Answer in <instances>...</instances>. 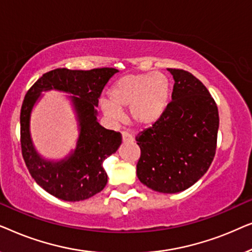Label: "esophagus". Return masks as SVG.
I'll list each match as a JSON object with an SVG mask.
<instances>
[{
  "mask_svg": "<svg viewBox=\"0 0 252 252\" xmlns=\"http://www.w3.org/2000/svg\"><path fill=\"white\" fill-rule=\"evenodd\" d=\"M122 135H123V141H124V142H133V141H134V137L130 135L129 133L123 132Z\"/></svg>",
  "mask_w": 252,
  "mask_h": 252,
  "instance_id": "esophagus-1",
  "label": "esophagus"
}]
</instances>
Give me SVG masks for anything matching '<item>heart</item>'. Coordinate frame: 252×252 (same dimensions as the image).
I'll use <instances>...</instances> for the list:
<instances>
[{
	"instance_id": "1",
	"label": "heart",
	"mask_w": 252,
	"mask_h": 252,
	"mask_svg": "<svg viewBox=\"0 0 252 252\" xmlns=\"http://www.w3.org/2000/svg\"><path fill=\"white\" fill-rule=\"evenodd\" d=\"M171 95L170 80L159 72L126 74L113 82L99 102L102 112L112 120L122 119L120 110L129 108V116L137 125L151 126L167 108Z\"/></svg>"
}]
</instances>
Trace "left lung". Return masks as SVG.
<instances>
[{"label":"left lung","mask_w":252,"mask_h":252,"mask_svg":"<svg viewBox=\"0 0 252 252\" xmlns=\"http://www.w3.org/2000/svg\"><path fill=\"white\" fill-rule=\"evenodd\" d=\"M173 75L172 101L157 123L136 136L141 157L136 175L164 194L184 191L209 170L217 148L219 113L204 85L187 71Z\"/></svg>","instance_id":"8db88e82"}]
</instances>
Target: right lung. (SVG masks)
Segmentation results:
<instances>
[{
	"mask_svg": "<svg viewBox=\"0 0 252 252\" xmlns=\"http://www.w3.org/2000/svg\"><path fill=\"white\" fill-rule=\"evenodd\" d=\"M118 70L56 68L44 73L26 93L20 111V142L26 166L35 182L55 197L68 202L87 199L105 187L108 175L103 161L122 144V134L106 129L97 122L98 97ZM67 94L76 113L78 139L64 158L47 160L37 153L30 135V115L43 91Z\"/></svg>",
	"mask_w": 252,
	"mask_h": 252,
	"instance_id": "right-lung-1",
	"label": "right lung"
}]
</instances>
